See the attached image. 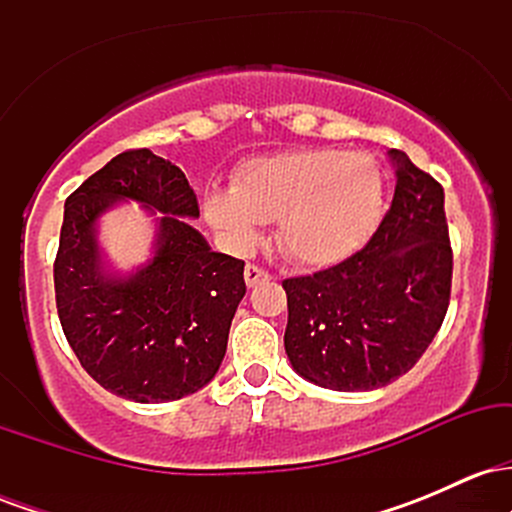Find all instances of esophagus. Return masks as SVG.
<instances>
[{"label":"esophagus","mask_w":512,"mask_h":512,"mask_svg":"<svg viewBox=\"0 0 512 512\" xmlns=\"http://www.w3.org/2000/svg\"><path fill=\"white\" fill-rule=\"evenodd\" d=\"M272 279V274L264 272L262 267H257V264H248L245 267V284L248 286H257V284H264V281Z\"/></svg>","instance_id":"1"}]
</instances>
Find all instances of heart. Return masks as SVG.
<instances>
[{"instance_id":"obj_1","label":"heart","mask_w":512,"mask_h":512,"mask_svg":"<svg viewBox=\"0 0 512 512\" xmlns=\"http://www.w3.org/2000/svg\"><path fill=\"white\" fill-rule=\"evenodd\" d=\"M209 221L236 245L255 243L264 221L293 260L332 264L373 236L385 211V175L363 151L315 146L243 161L233 187L204 202Z\"/></svg>"}]
</instances>
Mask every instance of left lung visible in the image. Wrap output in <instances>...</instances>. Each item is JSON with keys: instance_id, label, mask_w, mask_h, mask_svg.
Segmentation results:
<instances>
[{"instance_id": "8db88e82", "label": "left lung", "mask_w": 512, "mask_h": 512, "mask_svg": "<svg viewBox=\"0 0 512 512\" xmlns=\"http://www.w3.org/2000/svg\"><path fill=\"white\" fill-rule=\"evenodd\" d=\"M390 156L395 197L366 248L281 281L291 366L330 390H375L409 373L448 313L452 248L443 185L404 151Z\"/></svg>"}]
</instances>
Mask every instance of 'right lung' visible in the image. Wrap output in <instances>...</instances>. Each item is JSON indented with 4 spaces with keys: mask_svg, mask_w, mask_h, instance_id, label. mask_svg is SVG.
I'll return each instance as SVG.
<instances>
[{
    "mask_svg": "<svg viewBox=\"0 0 512 512\" xmlns=\"http://www.w3.org/2000/svg\"><path fill=\"white\" fill-rule=\"evenodd\" d=\"M117 198L161 210L159 250L127 280L100 269L92 223ZM182 216H199L185 173L149 149H127L64 202L55 301L84 370L132 402H173L204 387L226 354L245 296V262L211 252Z\"/></svg>",
    "mask_w": 512,
    "mask_h": 512,
    "instance_id": "1",
    "label": "right lung"
}]
</instances>
